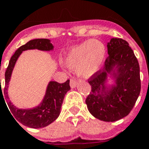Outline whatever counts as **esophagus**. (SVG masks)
I'll use <instances>...</instances> for the list:
<instances>
[{
  "label": "esophagus",
  "instance_id": "esophagus-1",
  "mask_svg": "<svg viewBox=\"0 0 149 149\" xmlns=\"http://www.w3.org/2000/svg\"><path fill=\"white\" fill-rule=\"evenodd\" d=\"M77 84H78V82H77V80L73 78H71L70 79V86L71 88H75L76 86H77Z\"/></svg>",
  "mask_w": 149,
  "mask_h": 149
}]
</instances>
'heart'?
<instances>
[{
  "instance_id": "1",
  "label": "heart",
  "mask_w": 149,
  "mask_h": 149,
  "mask_svg": "<svg viewBox=\"0 0 149 149\" xmlns=\"http://www.w3.org/2000/svg\"><path fill=\"white\" fill-rule=\"evenodd\" d=\"M104 54V47L101 42L89 40L70 50L64 63L69 68L77 70L82 77L89 78L100 70Z\"/></svg>"
}]
</instances>
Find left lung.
Instances as JSON below:
<instances>
[{
	"label": "left lung",
	"instance_id": "8db88e82",
	"mask_svg": "<svg viewBox=\"0 0 149 149\" xmlns=\"http://www.w3.org/2000/svg\"><path fill=\"white\" fill-rule=\"evenodd\" d=\"M108 56L103 68L88 79L92 87L86 99L94 117L113 122L127 116L134 107L141 90L139 65L127 41L111 38L107 43ZM116 79V85L106 86L108 73Z\"/></svg>",
	"mask_w": 149,
	"mask_h": 149
}]
</instances>
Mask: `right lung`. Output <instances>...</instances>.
<instances>
[{
	"label": "right lung",
	"instance_id": "obj_1",
	"mask_svg": "<svg viewBox=\"0 0 149 149\" xmlns=\"http://www.w3.org/2000/svg\"><path fill=\"white\" fill-rule=\"evenodd\" d=\"M53 45L51 43L49 39L38 38V39L31 40L25 44L24 45L19 47L16 51L14 54L11 57L8 67L5 72V86L3 93L6 95V98L8 100L7 105L10 109L9 112L11 111L10 113V114L12 113L11 116L12 117L14 116L13 117L15 118V120L19 121L22 125L31 128L39 129L47 127V125L51 124L58 117L61 113V105L63 103L65 95L70 89V79H67L63 83L51 81L47 86L45 98L38 107L32 109H19L11 103L7 95V88L10 79L11 73L19 56L20 55L23 51L29 49L51 51L53 50ZM1 92H2V91H1Z\"/></svg>",
	"mask_w": 149,
	"mask_h": 149
}]
</instances>
